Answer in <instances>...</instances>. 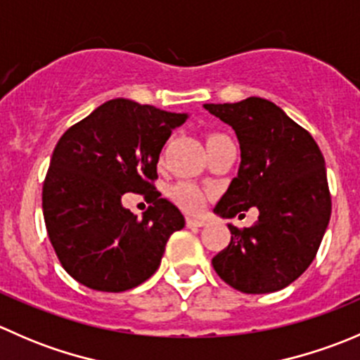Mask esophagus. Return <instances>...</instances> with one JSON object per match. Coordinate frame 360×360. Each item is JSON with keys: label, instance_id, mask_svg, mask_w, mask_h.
Wrapping results in <instances>:
<instances>
[{"label": "esophagus", "instance_id": "esophagus-1", "mask_svg": "<svg viewBox=\"0 0 360 360\" xmlns=\"http://www.w3.org/2000/svg\"><path fill=\"white\" fill-rule=\"evenodd\" d=\"M186 226L188 228H202V226H205V219H200V217H186Z\"/></svg>", "mask_w": 360, "mask_h": 360}]
</instances>
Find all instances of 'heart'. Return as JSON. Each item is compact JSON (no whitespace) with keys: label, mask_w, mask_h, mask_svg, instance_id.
Returning a JSON list of instances; mask_svg holds the SVG:
<instances>
[{"label":"heart","mask_w":360,"mask_h":360,"mask_svg":"<svg viewBox=\"0 0 360 360\" xmlns=\"http://www.w3.org/2000/svg\"><path fill=\"white\" fill-rule=\"evenodd\" d=\"M169 197L172 198L181 209L188 212H198L207 198V190L191 183H177L170 188Z\"/></svg>","instance_id":"b5f03b06"}]
</instances>
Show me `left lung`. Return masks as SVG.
Instances as JSON below:
<instances>
[{
  "label": "left lung",
  "instance_id": "1",
  "mask_svg": "<svg viewBox=\"0 0 360 360\" xmlns=\"http://www.w3.org/2000/svg\"><path fill=\"white\" fill-rule=\"evenodd\" d=\"M228 123L240 144V167L214 214L230 219L256 207L254 226L228 224L231 240L212 257L216 274L237 291L266 294L296 281L314 261L331 217L326 162L314 137L282 108L261 97L203 104Z\"/></svg>",
  "mask_w": 360,
  "mask_h": 360
}]
</instances>
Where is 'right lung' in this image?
Here are the masks:
<instances>
[{
    "label": "right lung",
    "mask_w": 360,
    "mask_h": 360,
    "mask_svg": "<svg viewBox=\"0 0 360 360\" xmlns=\"http://www.w3.org/2000/svg\"><path fill=\"white\" fill-rule=\"evenodd\" d=\"M188 112L111 99L64 132L43 184V216L64 270L94 291L137 288L158 270L167 240L184 226L153 183L163 144ZM129 191L154 205L137 220L121 203Z\"/></svg>",
    "instance_id": "1"
}]
</instances>
